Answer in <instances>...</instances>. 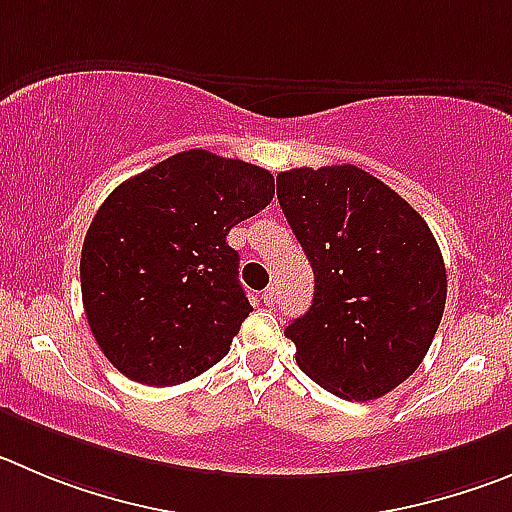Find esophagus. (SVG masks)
Segmentation results:
<instances>
[{"mask_svg": "<svg viewBox=\"0 0 512 512\" xmlns=\"http://www.w3.org/2000/svg\"><path fill=\"white\" fill-rule=\"evenodd\" d=\"M275 288H267V290H262V303L267 305V308H272V305H275Z\"/></svg>", "mask_w": 512, "mask_h": 512, "instance_id": "34e87169", "label": "esophagus"}]
</instances>
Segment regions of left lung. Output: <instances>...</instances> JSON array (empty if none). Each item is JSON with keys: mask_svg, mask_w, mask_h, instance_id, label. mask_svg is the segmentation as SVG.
<instances>
[{"mask_svg": "<svg viewBox=\"0 0 512 512\" xmlns=\"http://www.w3.org/2000/svg\"><path fill=\"white\" fill-rule=\"evenodd\" d=\"M278 199L315 275L313 305L285 336L318 386L353 401L389 394L427 356L447 300L432 229L358 166L290 169Z\"/></svg>", "mask_w": 512, "mask_h": 512, "instance_id": "1", "label": "left lung"}]
</instances>
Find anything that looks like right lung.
Here are the masks:
<instances>
[{"label":"right lung","mask_w":512,"mask_h":512,"mask_svg":"<svg viewBox=\"0 0 512 512\" xmlns=\"http://www.w3.org/2000/svg\"><path fill=\"white\" fill-rule=\"evenodd\" d=\"M272 197L267 169L191 148L100 204L83 242L80 288L90 331L123 376L174 386L227 356L252 313L227 234Z\"/></svg>","instance_id":"add662e5"}]
</instances>
